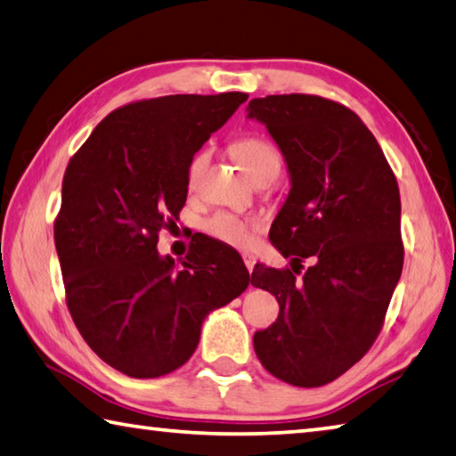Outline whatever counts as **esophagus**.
Here are the masks:
<instances>
[{
    "mask_svg": "<svg viewBox=\"0 0 456 456\" xmlns=\"http://www.w3.org/2000/svg\"><path fill=\"white\" fill-rule=\"evenodd\" d=\"M244 264H246V268H248V272L252 273V270H254V265H256V257L252 256V254H244Z\"/></svg>",
    "mask_w": 456,
    "mask_h": 456,
    "instance_id": "esophagus-1",
    "label": "esophagus"
}]
</instances>
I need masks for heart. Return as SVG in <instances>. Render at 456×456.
Listing matches in <instances>:
<instances>
[{"label": "heart", "mask_w": 456, "mask_h": 456, "mask_svg": "<svg viewBox=\"0 0 456 456\" xmlns=\"http://www.w3.org/2000/svg\"><path fill=\"white\" fill-rule=\"evenodd\" d=\"M236 157L242 162L246 173L252 176V180H257L265 175H276L280 173L281 157L280 151L273 147L270 141L262 139V136H246L236 142ZM210 162V151L202 149L192 157L191 165L186 170V184L191 191L200 184V178L204 175L206 167ZM250 226L252 222H248L240 216H234L230 212H216L204 222V230L210 236L222 242L232 246H246L250 242Z\"/></svg>", "instance_id": "heart-1"}]
</instances>
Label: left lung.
Instances as JSON below:
<instances>
[{"instance_id":"1","label":"left lung","mask_w":456,"mask_h":456,"mask_svg":"<svg viewBox=\"0 0 456 456\" xmlns=\"http://www.w3.org/2000/svg\"><path fill=\"white\" fill-rule=\"evenodd\" d=\"M246 113L268 128L289 176L270 242L291 257V270L256 264L252 286L276 296L280 314L254 333V349L278 379L320 387L379 335L403 270L399 186L379 142L347 107L270 94L252 99ZM304 256L313 265L297 279L293 264Z\"/></svg>"}]
</instances>
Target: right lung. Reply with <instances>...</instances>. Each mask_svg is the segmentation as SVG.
I'll list each match as a JSON object with an SVG mask.
<instances>
[{"instance_id": "obj_1", "label": "right lung", "mask_w": 456, "mask_h": 456, "mask_svg": "<svg viewBox=\"0 0 456 456\" xmlns=\"http://www.w3.org/2000/svg\"><path fill=\"white\" fill-rule=\"evenodd\" d=\"M246 99L168 94L117 109L65 170L55 248L69 312L94 354L134 379L184 365L208 314L250 283L210 240L180 265L157 250L186 202L192 157Z\"/></svg>"}]
</instances>
